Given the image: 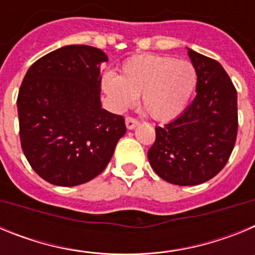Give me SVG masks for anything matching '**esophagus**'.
<instances>
[{
	"instance_id": "34e87169",
	"label": "esophagus",
	"mask_w": 255,
	"mask_h": 255,
	"mask_svg": "<svg viewBox=\"0 0 255 255\" xmlns=\"http://www.w3.org/2000/svg\"><path fill=\"white\" fill-rule=\"evenodd\" d=\"M125 124H126V128H128V129L132 130V129H135V128H136V126L139 125V121L136 120V119H134V117L128 116L125 119Z\"/></svg>"
}]
</instances>
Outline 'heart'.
I'll return each mask as SVG.
<instances>
[{"mask_svg": "<svg viewBox=\"0 0 255 255\" xmlns=\"http://www.w3.org/2000/svg\"><path fill=\"white\" fill-rule=\"evenodd\" d=\"M198 85L195 66L185 60L161 55L132 56L121 65V74L107 71L102 88L116 110L131 107L141 96L144 110L154 120L179 116Z\"/></svg>", "mask_w": 255, "mask_h": 255, "instance_id": "b5f03b06", "label": "heart"}]
</instances>
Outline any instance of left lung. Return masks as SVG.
<instances>
[{
  "instance_id": "8db88e82",
  "label": "left lung",
  "mask_w": 255,
  "mask_h": 255,
  "mask_svg": "<svg viewBox=\"0 0 255 255\" xmlns=\"http://www.w3.org/2000/svg\"><path fill=\"white\" fill-rule=\"evenodd\" d=\"M198 73L197 96L180 116L155 128L148 159L155 173L181 186L215 177L229 161L238 135V94L216 60L188 48Z\"/></svg>"
}]
</instances>
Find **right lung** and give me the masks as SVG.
<instances>
[{"instance_id":"right-lung-1","label":"right lung","mask_w":255,"mask_h":255,"mask_svg":"<svg viewBox=\"0 0 255 255\" xmlns=\"http://www.w3.org/2000/svg\"><path fill=\"white\" fill-rule=\"evenodd\" d=\"M100 48L65 46L29 67L17 96L20 141L31 168L49 184L76 186L106 168L126 132L123 116L101 103Z\"/></svg>"}]
</instances>
